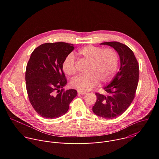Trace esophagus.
<instances>
[{
	"label": "esophagus",
	"instance_id": "esophagus-1",
	"mask_svg": "<svg viewBox=\"0 0 159 159\" xmlns=\"http://www.w3.org/2000/svg\"><path fill=\"white\" fill-rule=\"evenodd\" d=\"M78 94H81V95H84V94H85L86 93H84V92L78 91Z\"/></svg>",
	"mask_w": 159,
	"mask_h": 159
}]
</instances>
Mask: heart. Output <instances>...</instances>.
Wrapping results in <instances>:
<instances>
[{
	"instance_id": "heart-1",
	"label": "heart",
	"mask_w": 159,
	"mask_h": 159,
	"mask_svg": "<svg viewBox=\"0 0 159 159\" xmlns=\"http://www.w3.org/2000/svg\"><path fill=\"white\" fill-rule=\"evenodd\" d=\"M79 55L89 62L86 74L74 78L71 86L80 92H87L98 85L99 80L107 83L115 76L119 63V56L112 48L103 49L89 45L79 50ZM65 74L72 75L76 73L75 58L73 54L68 55L63 63Z\"/></svg>"
}]
</instances>
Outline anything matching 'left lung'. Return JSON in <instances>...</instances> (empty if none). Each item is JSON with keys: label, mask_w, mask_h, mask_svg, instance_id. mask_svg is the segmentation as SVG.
Listing matches in <instances>:
<instances>
[{"label": "left lung", "mask_w": 159, "mask_h": 159, "mask_svg": "<svg viewBox=\"0 0 159 159\" xmlns=\"http://www.w3.org/2000/svg\"><path fill=\"white\" fill-rule=\"evenodd\" d=\"M100 44L107 45L117 52L120 59V69L104 87L107 95L96 94L97 101L93 111L99 117L113 119L122 115L134 98L139 82V66L133 52L126 45L116 41Z\"/></svg>", "instance_id": "1"}]
</instances>
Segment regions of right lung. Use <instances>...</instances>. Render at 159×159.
Here are the masks:
<instances>
[{"instance_id":"add662e5","label":"right lung","mask_w":159,"mask_h":159,"mask_svg":"<svg viewBox=\"0 0 159 159\" xmlns=\"http://www.w3.org/2000/svg\"><path fill=\"white\" fill-rule=\"evenodd\" d=\"M74 48L72 44L47 43L31 55L25 77L27 93L33 108L43 118L54 119L65 115L77 95L75 89H63L67 83L63 63Z\"/></svg>"}]
</instances>
